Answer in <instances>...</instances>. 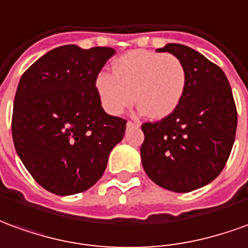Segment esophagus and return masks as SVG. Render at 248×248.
I'll return each mask as SVG.
<instances>
[{
	"mask_svg": "<svg viewBox=\"0 0 248 248\" xmlns=\"http://www.w3.org/2000/svg\"><path fill=\"white\" fill-rule=\"evenodd\" d=\"M140 127V123L139 121H128L127 128H139Z\"/></svg>",
	"mask_w": 248,
	"mask_h": 248,
	"instance_id": "1",
	"label": "esophagus"
}]
</instances>
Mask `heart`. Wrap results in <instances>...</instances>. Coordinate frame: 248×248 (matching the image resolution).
<instances>
[{
  "mask_svg": "<svg viewBox=\"0 0 248 248\" xmlns=\"http://www.w3.org/2000/svg\"><path fill=\"white\" fill-rule=\"evenodd\" d=\"M187 88V69L176 56L132 50L116 60L112 75L101 72L94 91L107 113L119 116L136 101L140 112L164 119L176 109Z\"/></svg>",
  "mask_w": 248,
  "mask_h": 248,
  "instance_id": "1",
  "label": "heart"
}]
</instances>
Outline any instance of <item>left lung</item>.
<instances>
[{
    "instance_id": "left-lung-1",
    "label": "left lung",
    "mask_w": 248,
    "mask_h": 248,
    "mask_svg": "<svg viewBox=\"0 0 248 248\" xmlns=\"http://www.w3.org/2000/svg\"><path fill=\"white\" fill-rule=\"evenodd\" d=\"M157 50L183 62L187 88L171 115L141 125V163L157 186L191 192L211 183L226 166L236 132V107L224 72L203 54L182 44Z\"/></svg>"
}]
</instances>
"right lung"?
I'll return each mask as SVG.
<instances>
[{
	"label": "right lung",
	"mask_w": 248,
	"mask_h": 248,
	"mask_svg": "<svg viewBox=\"0 0 248 248\" xmlns=\"http://www.w3.org/2000/svg\"><path fill=\"white\" fill-rule=\"evenodd\" d=\"M115 49L64 45L49 50L22 75L12 135L33 179L61 196L91 188L103 176L127 121L105 113L94 80Z\"/></svg>",
	"instance_id": "1"
}]
</instances>
